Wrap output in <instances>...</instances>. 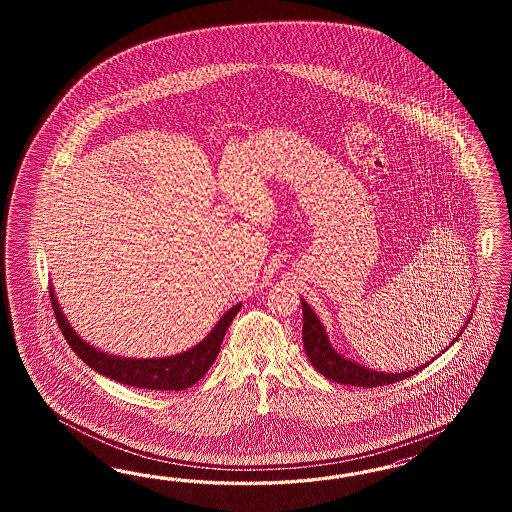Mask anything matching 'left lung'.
I'll return each instance as SVG.
<instances>
[{"label":"left lung","mask_w":512,"mask_h":512,"mask_svg":"<svg viewBox=\"0 0 512 512\" xmlns=\"http://www.w3.org/2000/svg\"><path fill=\"white\" fill-rule=\"evenodd\" d=\"M300 302H302V313H304V325H302L304 351L310 358L311 366L321 375H325L326 379H332L341 385H353V387H383V385L403 381L428 366V364H424V366L409 370V372L388 373L368 370L353 360H347L334 351V347L330 345L328 336H326L325 326L321 325V321L308 306V302H304V300H300ZM462 330H460V334H462Z\"/></svg>","instance_id":"obj_1"}]
</instances>
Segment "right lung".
<instances>
[{"mask_svg":"<svg viewBox=\"0 0 512 512\" xmlns=\"http://www.w3.org/2000/svg\"><path fill=\"white\" fill-rule=\"evenodd\" d=\"M50 302L65 340L80 360H84L95 372L107 375L109 379H114L118 383H124L129 387L148 388V390H186L193 387L214 364L221 341L225 338V332L233 323L234 315L242 308V304H236L234 308L227 311L217 321L214 330L186 353H180L174 357L142 360V358L112 357L107 353H101L99 349H93L92 345L82 340L67 323L52 287H50Z\"/></svg>","mask_w":512,"mask_h":512,"instance_id":"obj_1","label":"right lung"}]
</instances>
